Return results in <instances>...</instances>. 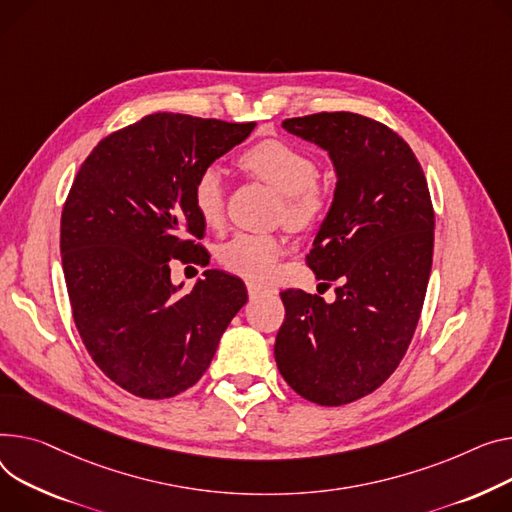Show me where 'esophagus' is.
Returning <instances> with one entry per match:
<instances>
[{
	"mask_svg": "<svg viewBox=\"0 0 512 512\" xmlns=\"http://www.w3.org/2000/svg\"><path fill=\"white\" fill-rule=\"evenodd\" d=\"M247 290L251 298H261V296H274L276 288H269L263 284H255V282H247Z\"/></svg>",
	"mask_w": 512,
	"mask_h": 512,
	"instance_id": "esophagus-1",
	"label": "esophagus"
}]
</instances>
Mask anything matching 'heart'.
I'll use <instances>...</instances> for the list:
<instances>
[{
	"label": "heart",
	"mask_w": 512,
	"mask_h": 512,
	"mask_svg": "<svg viewBox=\"0 0 512 512\" xmlns=\"http://www.w3.org/2000/svg\"><path fill=\"white\" fill-rule=\"evenodd\" d=\"M243 170L282 195L280 216L296 230L315 228L327 214L329 193L317 183L319 164L306 152L280 142L265 140L238 158ZM193 208L206 226H220L224 218L226 187L218 166L199 170L191 189ZM284 243L278 236L238 232L220 247V263L238 276L265 280L276 271Z\"/></svg>",
	"instance_id": "obj_1"
}]
</instances>
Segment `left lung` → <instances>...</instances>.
Returning <instances> with one entry per match:
<instances>
[{
    "label": "left lung",
    "mask_w": 512,
    "mask_h": 512,
    "mask_svg": "<svg viewBox=\"0 0 512 512\" xmlns=\"http://www.w3.org/2000/svg\"><path fill=\"white\" fill-rule=\"evenodd\" d=\"M282 127L335 166L333 203L306 263L339 288L333 302L280 292L286 319L274 354L300 397L335 407L379 389L405 356L430 278L434 210L416 154L387 125L337 111Z\"/></svg>",
    "instance_id": "1"
}]
</instances>
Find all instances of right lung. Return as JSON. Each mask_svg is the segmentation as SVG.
Instances as JSON below:
<instances>
[{
  "label": "right lung",
  "instance_id": "obj_1",
  "mask_svg": "<svg viewBox=\"0 0 512 512\" xmlns=\"http://www.w3.org/2000/svg\"><path fill=\"white\" fill-rule=\"evenodd\" d=\"M253 129L148 115L100 140L67 193L59 247L72 315L94 364L135 397L193 387L247 302L243 280L218 269L179 296L170 261L210 263L197 243L206 224L193 208V181Z\"/></svg>",
  "mask_w": 512,
  "mask_h": 512
}]
</instances>
